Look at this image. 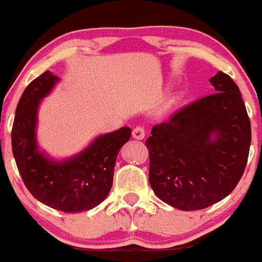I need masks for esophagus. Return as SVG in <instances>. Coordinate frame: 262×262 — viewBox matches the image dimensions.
<instances>
[{"mask_svg": "<svg viewBox=\"0 0 262 262\" xmlns=\"http://www.w3.org/2000/svg\"><path fill=\"white\" fill-rule=\"evenodd\" d=\"M145 134L146 130L143 125H137V127L133 129V138H135V139H144V138H145Z\"/></svg>", "mask_w": 262, "mask_h": 262, "instance_id": "1", "label": "esophagus"}]
</instances>
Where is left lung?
<instances>
[{
	"mask_svg": "<svg viewBox=\"0 0 262 262\" xmlns=\"http://www.w3.org/2000/svg\"><path fill=\"white\" fill-rule=\"evenodd\" d=\"M210 82L213 95L154 125L145 141L152 191L181 210L207 208L227 197L248 162L251 125L239 87L222 71Z\"/></svg>",
	"mask_w": 262,
	"mask_h": 262,
	"instance_id": "8db88e82",
	"label": "left lung"
}]
</instances>
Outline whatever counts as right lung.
<instances>
[{"instance_id":"right-lung-1","label":"right lung","mask_w":262,"mask_h":262,"mask_svg":"<svg viewBox=\"0 0 262 262\" xmlns=\"http://www.w3.org/2000/svg\"><path fill=\"white\" fill-rule=\"evenodd\" d=\"M56 81L58 77L45 71L22 93L12 127V151L26 187L39 202L60 212H86L110 193L117 155L132 130L124 127L101 135L66 161L49 160L38 150L35 125L40 100L52 91Z\"/></svg>"}]
</instances>
